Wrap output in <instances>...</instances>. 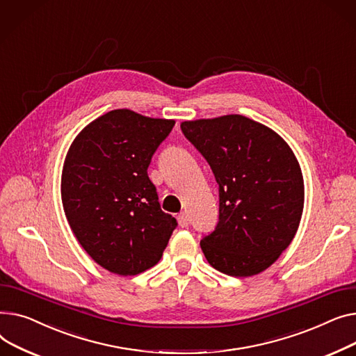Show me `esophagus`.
Returning <instances> with one entry per match:
<instances>
[{
	"label": "esophagus",
	"mask_w": 356,
	"mask_h": 356,
	"mask_svg": "<svg viewBox=\"0 0 356 356\" xmlns=\"http://www.w3.org/2000/svg\"><path fill=\"white\" fill-rule=\"evenodd\" d=\"M190 217H188V214L186 213H181L179 216H178V224L181 225V227H188L190 225Z\"/></svg>",
	"instance_id": "34e87169"
}]
</instances>
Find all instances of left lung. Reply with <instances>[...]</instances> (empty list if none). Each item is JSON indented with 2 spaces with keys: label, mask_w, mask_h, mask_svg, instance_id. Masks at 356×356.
<instances>
[{
  "label": "left lung",
  "mask_w": 356,
  "mask_h": 356,
  "mask_svg": "<svg viewBox=\"0 0 356 356\" xmlns=\"http://www.w3.org/2000/svg\"><path fill=\"white\" fill-rule=\"evenodd\" d=\"M181 129L218 184V224L200 243L207 261L234 277L261 273L300 224L305 184L293 151L273 129L241 115L185 120Z\"/></svg>",
  "instance_id": "obj_1"
}]
</instances>
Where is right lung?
<instances>
[{"mask_svg": "<svg viewBox=\"0 0 356 356\" xmlns=\"http://www.w3.org/2000/svg\"><path fill=\"white\" fill-rule=\"evenodd\" d=\"M174 124L116 109L90 122L70 145L63 208L80 245L111 273L135 276L154 267L177 227L148 177L152 155Z\"/></svg>", "mask_w": 356, "mask_h": 356, "instance_id": "obj_1", "label": "right lung"}]
</instances>
